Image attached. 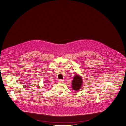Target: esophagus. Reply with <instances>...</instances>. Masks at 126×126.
Wrapping results in <instances>:
<instances>
[{"instance_id":"obj_1","label":"esophagus","mask_w":126,"mask_h":126,"mask_svg":"<svg viewBox=\"0 0 126 126\" xmlns=\"http://www.w3.org/2000/svg\"><path fill=\"white\" fill-rule=\"evenodd\" d=\"M64 80H62V79H59V82H61V83H63V82H64Z\"/></svg>"}]
</instances>
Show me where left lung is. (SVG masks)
I'll list each match as a JSON object with an SVG mask.
<instances>
[{"label": "left lung", "mask_w": 126, "mask_h": 126, "mask_svg": "<svg viewBox=\"0 0 126 126\" xmlns=\"http://www.w3.org/2000/svg\"><path fill=\"white\" fill-rule=\"evenodd\" d=\"M82 83V80L81 77L77 75H75L72 82V87L73 89L75 91H78L79 90L81 86Z\"/></svg>", "instance_id": "1"}]
</instances>
